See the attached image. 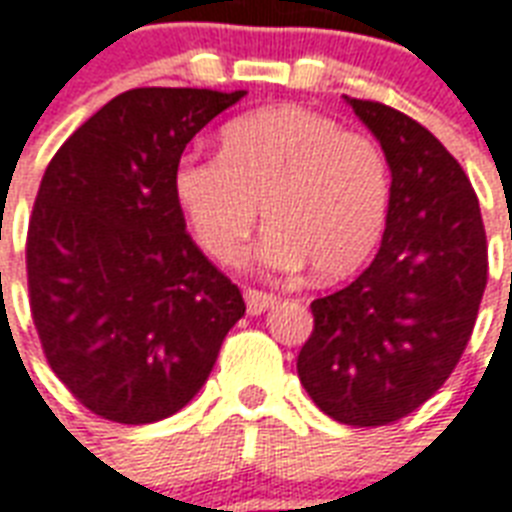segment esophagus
I'll return each mask as SVG.
<instances>
[{"label":"esophagus","instance_id":"1","mask_svg":"<svg viewBox=\"0 0 512 512\" xmlns=\"http://www.w3.org/2000/svg\"><path fill=\"white\" fill-rule=\"evenodd\" d=\"M247 311L249 314H263V311H268V308L276 303V295H271V292H263V290H247Z\"/></svg>","mask_w":512,"mask_h":512}]
</instances>
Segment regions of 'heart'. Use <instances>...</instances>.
<instances>
[{
    "instance_id": "obj_1",
    "label": "heart",
    "mask_w": 512,
    "mask_h": 512,
    "mask_svg": "<svg viewBox=\"0 0 512 512\" xmlns=\"http://www.w3.org/2000/svg\"><path fill=\"white\" fill-rule=\"evenodd\" d=\"M174 190L195 239L220 263H236L265 230L257 260L271 271L311 263L322 279L357 271L384 233L392 171L365 134L303 107H268L230 120L220 158L185 155Z\"/></svg>"
}]
</instances>
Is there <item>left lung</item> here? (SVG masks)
I'll return each mask as SVG.
<instances>
[{
  "instance_id": "obj_1",
  "label": "left lung",
  "mask_w": 512,
  "mask_h": 512,
  "mask_svg": "<svg viewBox=\"0 0 512 512\" xmlns=\"http://www.w3.org/2000/svg\"><path fill=\"white\" fill-rule=\"evenodd\" d=\"M343 99L384 150L392 201L373 263L311 303L298 376L330 419L381 427L427 403L462 357L486 290V230L470 179L427 128Z\"/></svg>"
}]
</instances>
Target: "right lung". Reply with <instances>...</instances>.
I'll use <instances>...</instances> for the list:
<instances>
[{"label":"right lung","instance_id":"right-lung-1","mask_svg":"<svg viewBox=\"0 0 512 512\" xmlns=\"http://www.w3.org/2000/svg\"><path fill=\"white\" fill-rule=\"evenodd\" d=\"M244 96L120 93L45 169L26 241L31 317L53 373L101 419L182 411L247 311L187 236L174 190L187 142Z\"/></svg>","mask_w":512,"mask_h":512}]
</instances>
